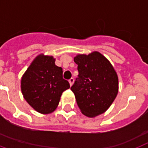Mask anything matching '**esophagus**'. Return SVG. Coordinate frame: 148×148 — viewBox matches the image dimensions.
I'll return each instance as SVG.
<instances>
[{
  "label": "esophagus",
  "instance_id": "esophagus-1",
  "mask_svg": "<svg viewBox=\"0 0 148 148\" xmlns=\"http://www.w3.org/2000/svg\"><path fill=\"white\" fill-rule=\"evenodd\" d=\"M74 78H73V77H71V78L70 79V80H69L70 85H71V86L73 85V84H74Z\"/></svg>",
  "mask_w": 148,
  "mask_h": 148
}]
</instances>
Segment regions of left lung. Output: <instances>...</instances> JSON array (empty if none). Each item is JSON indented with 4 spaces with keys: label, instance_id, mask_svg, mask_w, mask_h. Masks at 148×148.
Instances as JSON below:
<instances>
[{
    "label": "left lung",
    "instance_id": "8db88e82",
    "mask_svg": "<svg viewBox=\"0 0 148 148\" xmlns=\"http://www.w3.org/2000/svg\"><path fill=\"white\" fill-rule=\"evenodd\" d=\"M78 77L71 89L83 114L95 117L110 108L118 93V77L107 58L97 51L74 58Z\"/></svg>",
    "mask_w": 148,
    "mask_h": 148
}]
</instances>
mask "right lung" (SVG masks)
I'll use <instances>...</instances> for the list:
<instances>
[{"mask_svg": "<svg viewBox=\"0 0 148 148\" xmlns=\"http://www.w3.org/2000/svg\"><path fill=\"white\" fill-rule=\"evenodd\" d=\"M52 56L36 57L21 78V91L26 101L38 112L51 114L58 108L62 93L70 88L63 78V70Z\"/></svg>", "mask_w": 148, "mask_h": 148, "instance_id": "obj_1", "label": "right lung"}]
</instances>
